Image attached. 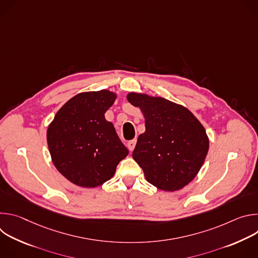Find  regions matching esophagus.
Masks as SVG:
<instances>
[{"instance_id":"obj_1","label":"esophagus","mask_w":258,"mask_h":258,"mask_svg":"<svg viewBox=\"0 0 258 258\" xmlns=\"http://www.w3.org/2000/svg\"><path fill=\"white\" fill-rule=\"evenodd\" d=\"M136 144H137V139H133V140L128 141V142H127V144H126V146H127V149H128L130 151H133V150L135 149Z\"/></svg>"}]
</instances>
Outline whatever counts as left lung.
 I'll use <instances>...</instances> for the list:
<instances>
[{"instance_id": "8db88e82", "label": "left lung", "mask_w": 258, "mask_h": 258, "mask_svg": "<svg viewBox=\"0 0 258 258\" xmlns=\"http://www.w3.org/2000/svg\"><path fill=\"white\" fill-rule=\"evenodd\" d=\"M140 107L146 131L140 135L133 158L146 179L163 191H177L197 175L209 148L206 132L193 113L161 97L130 93Z\"/></svg>"}]
</instances>
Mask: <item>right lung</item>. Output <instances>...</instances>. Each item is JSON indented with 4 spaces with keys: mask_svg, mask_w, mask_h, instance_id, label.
I'll use <instances>...</instances> for the list:
<instances>
[{
    "mask_svg": "<svg viewBox=\"0 0 258 258\" xmlns=\"http://www.w3.org/2000/svg\"><path fill=\"white\" fill-rule=\"evenodd\" d=\"M116 95L102 90L81 93L67 101L48 127L50 154L58 171L84 188H95L111 178L128 150L105 112Z\"/></svg>",
    "mask_w": 258,
    "mask_h": 258,
    "instance_id": "add662e5",
    "label": "right lung"
}]
</instances>
